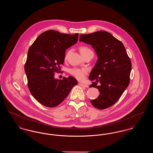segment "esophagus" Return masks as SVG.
<instances>
[{"label": "esophagus", "instance_id": "esophagus-1", "mask_svg": "<svg viewBox=\"0 0 153 153\" xmlns=\"http://www.w3.org/2000/svg\"><path fill=\"white\" fill-rule=\"evenodd\" d=\"M79 84L80 85V86H82V87H84L86 88L88 87V85L84 84H82V83H81V82H79Z\"/></svg>", "mask_w": 153, "mask_h": 153}]
</instances>
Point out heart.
<instances>
[{
    "instance_id": "1",
    "label": "heart",
    "mask_w": 153,
    "mask_h": 153,
    "mask_svg": "<svg viewBox=\"0 0 153 153\" xmlns=\"http://www.w3.org/2000/svg\"><path fill=\"white\" fill-rule=\"evenodd\" d=\"M80 51L81 54L82 55L84 53H87L88 51H91L90 49H89L86 46H82L80 48ZM67 54L66 55V57ZM69 73L76 78L77 80H83L85 77V75L87 73V71L85 68H73L69 70Z\"/></svg>"
}]
</instances>
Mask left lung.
<instances>
[{"mask_svg":"<svg viewBox=\"0 0 153 153\" xmlns=\"http://www.w3.org/2000/svg\"><path fill=\"white\" fill-rule=\"evenodd\" d=\"M92 45L98 59L89 79L93 82L89 87L97 88L100 95L91 101L95 108H107L119 99L130 83L131 62L123 44L108 32L98 31L81 34L80 42Z\"/></svg>","mask_w":153,"mask_h":153,"instance_id":"8db88e82","label":"left lung"}]
</instances>
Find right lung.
<instances>
[{
	"instance_id": "right-lung-1",
	"label": "right lung",
	"mask_w": 153,
	"mask_h": 153,
	"mask_svg": "<svg viewBox=\"0 0 153 153\" xmlns=\"http://www.w3.org/2000/svg\"><path fill=\"white\" fill-rule=\"evenodd\" d=\"M78 36L50 30L41 34L30 47L25 65L27 85L33 96L46 107L58 105L78 83L72 76L54 79V73L64 64L66 50L77 42Z\"/></svg>"
}]
</instances>
